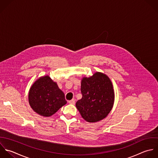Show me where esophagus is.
<instances>
[{
  "mask_svg": "<svg viewBox=\"0 0 158 158\" xmlns=\"http://www.w3.org/2000/svg\"><path fill=\"white\" fill-rule=\"evenodd\" d=\"M69 103L71 105H74L75 104V100L74 99H72L71 100L69 101Z\"/></svg>",
  "mask_w": 158,
  "mask_h": 158,
  "instance_id": "1",
  "label": "esophagus"
}]
</instances>
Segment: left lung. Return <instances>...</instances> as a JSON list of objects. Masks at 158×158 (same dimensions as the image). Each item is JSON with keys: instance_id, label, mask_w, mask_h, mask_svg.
I'll use <instances>...</instances> for the list:
<instances>
[{"instance_id": "left-lung-1", "label": "left lung", "mask_w": 158, "mask_h": 158, "mask_svg": "<svg viewBox=\"0 0 158 158\" xmlns=\"http://www.w3.org/2000/svg\"><path fill=\"white\" fill-rule=\"evenodd\" d=\"M82 97L76 106L82 118L89 123H95L105 118L113 106L114 92L110 79L105 74L97 72L81 81Z\"/></svg>"}]
</instances>
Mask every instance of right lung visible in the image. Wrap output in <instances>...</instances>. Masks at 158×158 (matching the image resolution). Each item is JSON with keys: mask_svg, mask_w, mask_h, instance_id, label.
I'll return each instance as SVG.
<instances>
[{"mask_svg": "<svg viewBox=\"0 0 158 158\" xmlns=\"http://www.w3.org/2000/svg\"><path fill=\"white\" fill-rule=\"evenodd\" d=\"M28 100L32 109L44 117L52 116L67 103L64 93L48 76L35 81L29 89Z\"/></svg>", "mask_w": 158, "mask_h": 158, "instance_id": "add662e5", "label": "right lung"}]
</instances>
